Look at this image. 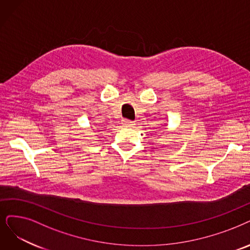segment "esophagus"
I'll return each mask as SVG.
<instances>
[{"mask_svg":"<svg viewBox=\"0 0 250 250\" xmlns=\"http://www.w3.org/2000/svg\"><path fill=\"white\" fill-rule=\"evenodd\" d=\"M123 127H126V128H130V127H133L134 125V122L132 121H129V120H122V123Z\"/></svg>","mask_w":250,"mask_h":250,"instance_id":"34e87169","label":"esophagus"}]
</instances>
